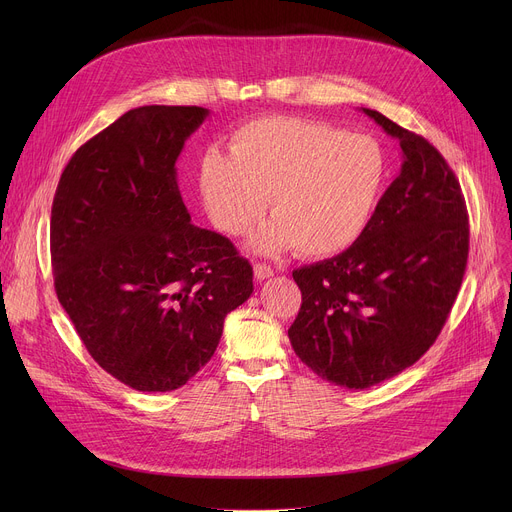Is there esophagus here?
Returning a JSON list of instances; mask_svg holds the SVG:
<instances>
[{"label":"esophagus","mask_w":512,"mask_h":512,"mask_svg":"<svg viewBox=\"0 0 512 512\" xmlns=\"http://www.w3.org/2000/svg\"><path fill=\"white\" fill-rule=\"evenodd\" d=\"M253 273H255L257 281H265V279H269L273 275V269L269 265H265V263H255L253 265Z\"/></svg>","instance_id":"obj_1"}]
</instances>
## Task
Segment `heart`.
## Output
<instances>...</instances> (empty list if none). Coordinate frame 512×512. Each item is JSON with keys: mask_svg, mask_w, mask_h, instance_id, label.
<instances>
[{"mask_svg": "<svg viewBox=\"0 0 512 512\" xmlns=\"http://www.w3.org/2000/svg\"><path fill=\"white\" fill-rule=\"evenodd\" d=\"M381 145L360 133L298 115H269L243 125L229 156L210 152L200 192L214 227L241 237L271 206L273 218L251 249L277 255L296 249L326 259L367 231L385 182Z\"/></svg>", "mask_w": 512, "mask_h": 512, "instance_id": "heart-1", "label": "heart"}]
</instances>
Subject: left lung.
Returning a JSON list of instances; mask_svg holds the SVG:
<instances>
[{
    "label": "left lung",
    "mask_w": 512,
    "mask_h": 512,
    "mask_svg": "<svg viewBox=\"0 0 512 512\" xmlns=\"http://www.w3.org/2000/svg\"><path fill=\"white\" fill-rule=\"evenodd\" d=\"M403 164L367 231L346 251L294 271L302 308L287 330L322 379L369 389L417 362L440 336L468 261L460 182L433 145L373 109Z\"/></svg>",
    "instance_id": "obj_1"
}]
</instances>
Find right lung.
Masks as SVG:
<instances>
[{
	"mask_svg": "<svg viewBox=\"0 0 512 512\" xmlns=\"http://www.w3.org/2000/svg\"><path fill=\"white\" fill-rule=\"evenodd\" d=\"M206 117L127 111L70 158L52 202L58 302L99 367L143 393L186 385L253 294L251 263L190 223L178 188L176 160Z\"/></svg>",
	"mask_w": 512,
	"mask_h": 512,
	"instance_id": "obj_1",
	"label": "right lung"
}]
</instances>
